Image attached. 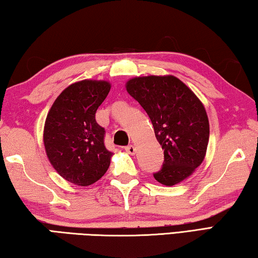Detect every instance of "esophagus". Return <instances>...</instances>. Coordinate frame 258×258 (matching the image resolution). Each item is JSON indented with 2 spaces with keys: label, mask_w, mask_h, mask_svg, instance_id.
Returning <instances> with one entry per match:
<instances>
[{
  "label": "esophagus",
  "mask_w": 258,
  "mask_h": 258,
  "mask_svg": "<svg viewBox=\"0 0 258 258\" xmlns=\"http://www.w3.org/2000/svg\"><path fill=\"white\" fill-rule=\"evenodd\" d=\"M135 147L133 146V145H130V146H127V147H125V151L126 152H128L130 155H134L135 154Z\"/></svg>",
  "instance_id": "34e87169"
}]
</instances>
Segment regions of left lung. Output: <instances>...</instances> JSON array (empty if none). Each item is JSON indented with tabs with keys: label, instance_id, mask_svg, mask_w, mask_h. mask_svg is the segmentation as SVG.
<instances>
[{
	"label": "left lung",
	"instance_id": "1",
	"mask_svg": "<svg viewBox=\"0 0 258 258\" xmlns=\"http://www.w3.org/2000/svg\"><path fill=\"white\" fill-rule=\"evenodd\" d=\"M126 91L148 113L164 150L163 166L154 177L168 186L185 180L206 155L209 123L204 104L172 75L132 78Z\"/></svg>",
	"mask_w": 258,
	"mask_h": 258
}]
</instances>
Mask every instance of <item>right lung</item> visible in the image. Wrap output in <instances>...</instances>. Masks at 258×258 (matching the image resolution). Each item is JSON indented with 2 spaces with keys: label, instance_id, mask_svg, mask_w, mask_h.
Wrapping results in <instances>:
<instances>
[{
  "label": "right lung",
  "instance_id": "add662e5",
  "mask_svg": "<svg viewBox=\"0 0 258 258\" xmlns=\"http://www.w3.org/2000/svg\"><path fill=\"white\" fill-rule=\"evenodd\" d=\"M110 87L106 81L74 83L60 93L46 116L43 141L47 158L60 176L76 185L93 184L110 165L106 131L95 120Z\"/></svg>",
  "mask_w": 258,
  "mask_h": 258
}]
</instances>
